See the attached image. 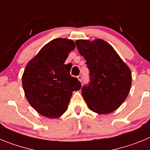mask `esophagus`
Instances as JSON below:
<instances>
[{
    "label": "esophagus",
    "mask_w": 150,
    "mask_h": 150,
    "mask_svg": "<svg viewBox=\"0 0 150 150\" xmlns=\"http://www.w3.org/2000/svg\"><path fill=\"white\" fill-rule=\"evenodd\" d=\"M77 79H79V82H82V79H83V76H82L81 75H79V76H77Z\"/></svg>",
    "instance_id": "obj_1"
}]
</instances>
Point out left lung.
I'll return each mask as SVG.
<instances>
[{"mask_svg":"<svg viewBox=\"0 0 150 150\" xmlns=\"http://www.w3.org/2000/svg\"><path fill=\"white\" fill-rule=\"evenodd\" d=\"M76 48L86 60L90 83L82 95L88 108L98 114L117 110L132 86L131 70L109 43L101 39L77 40Z\"/></svg>","mask_w":150,"mask_h":150,"instance_id":"8db88e82","label":"left lung"}]
</instances>
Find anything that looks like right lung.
I'll return each instance as SVG.
<instances>
[{
	"instance_id": "1",
	"label": "right lung",
	"mask_w": 150,
	"mask_h": 150,
	"mask_svg": "<svg viewBox=\"0 0 150 150\" xmlns=\"http://www.w3.org/2000/svg\"><path fill=\"white\" fill-rule=\"evenodd\" d=\"M73 40L56 38L46 43L27 64L22 82L30 106L45 117L54 119L67 110L74 91L81 88L77 78L71 76V67L64 64Z\"/></svg>"
}]
</instances>
